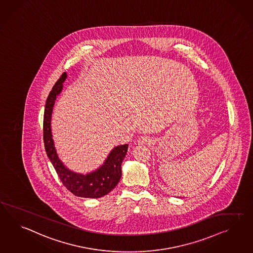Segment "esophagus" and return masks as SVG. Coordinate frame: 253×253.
I'll list each match as a JSON object with an SVG mask.
<instances>
[{"instance_id": "obj_1", "label": "esophagus", "mask_w": 253, "mask_h": 253, "mask_svg": "<svg viewBox=\"0 0 253 253\" xmlns=\"http://www.w3.org/2000/svg\"><path fill=\"white\" fill-rule=\"evenodd\" d=\"M137 143L140 144V145H149V143H150V139H149V136H140L137 139Z\"/></svg>"}]
</instances>
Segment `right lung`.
<instances>
[{"mask_svg": "<svg viewBox=\"0 0 253 253\" xmlns=\"http://www.w3.org/2000/svg\"><path fill=\"white\" fill-rule=\"evenodd\" d=\"M66 78L67 74L64 72L53 86L45 102L43 122L45 152L56 169L60 181L73 195L84 198H100L110 193L120 181L122 175L121 165L126 155L128 145L125 144L114 148L104 164L90 173L85 175L76 173L66 168L64 164L58 159L51 133L53 106L57 96L62 91Z\"/></svg>", "mask_w": 253, "mask_h": 253, "instance_id": "right-lung-1", "label": "right lung"}]
</instances>
